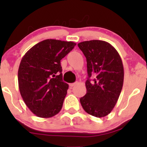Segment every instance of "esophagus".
Segmentation results:
<instances>
[{
    "instance_id": "obj_1",
    "label": "esophagus",
    "mask_w": 147,
    "mask_h": 147,
    "mask_svg": "<svg viewBox=\"0 0 147 147\" xmlns=\"http://www.w3.org/2000/svg\"><path fill=\"white\" fill-rule=\"evenodd\" d=\"M76 84H77V83H76V82H75V83H71V84H69V86H70V87H71V88H72V87H74V86H76Z\"/></svg>"
}]
</instances>
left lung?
Here are the masks:
<instances>
[{
  "label": "left lung",
  "mask_w": 147,
  "mask_h": 147,
  "mask_svg": "<svg viewBox=\"0 0 147 147\" xmlns=\"http://www.w3.org/2000/svg\"><path fill=\"white\" fill-rule=\"evenodd\" d=\"M78 45L86 58L88 74L87 92L80 98V103L88 114L104 117L115 106L123 86L121 57L113 46L104 41L91 40Z\"/></svg>",
  "instance_id": "1"
}]
</instances>
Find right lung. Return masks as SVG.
Segmentation results:
<instances>
[{
  "label": "right lung",
  "instance_id": "1",
  "mask_svg": "<svg viewBox=\"0 0 147 147\" xmlns=\"http://www.w3.org/2000/svg\"><path fill=\"white\" fill-rule=\"evenodd\" d=\"M76 45L46 39L22 58L18 71L19 91L26 105L38 117H52L61 110L69 86L62 80L61 60Z\"/></svg>",
  "mask_w": 147,
  "mask_h": 147
}]
</instances>
